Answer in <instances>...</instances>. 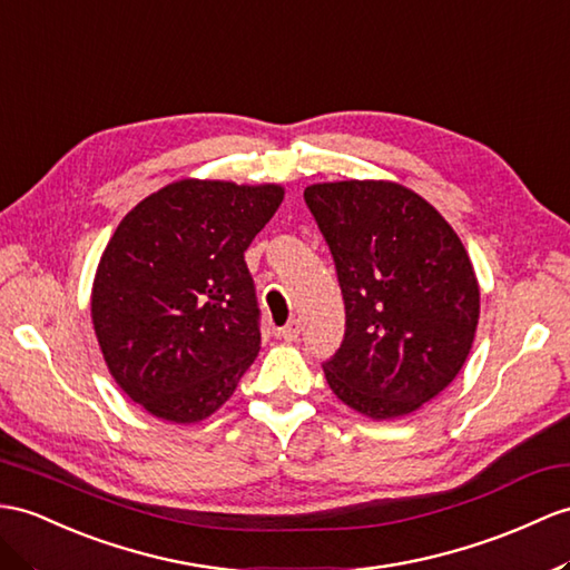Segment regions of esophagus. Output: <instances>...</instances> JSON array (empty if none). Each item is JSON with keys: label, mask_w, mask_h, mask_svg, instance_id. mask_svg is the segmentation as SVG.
I'll return each mask as SVG.
<instances>
[{"label": "esophagus", "mask_w": 570, "mask_h": 570, "mask_svg": "<svg viewBox=\"0 0 570 570\" xmlns=\"http://www.w3.org/2000/svg\"><path fill=\"white\" fill-rule=\"evenodd\" d=\"M277 336H281V338H283V341H287V343L297 341V338H299V324H297V322H289L287 326L277 328Z\"/></svg>", "instance_id": "esophagus-1"}]
</instances>
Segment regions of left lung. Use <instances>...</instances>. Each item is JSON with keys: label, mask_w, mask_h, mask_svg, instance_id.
Here are the masks:
<instances>
[{"label": "left lung", "mask_w": 570, "mask_h": 570, "mask_svg": "<svg viewBox=\"0 0 570 570\" xmlns=\"http://www.w3.org/2000/svg\"><path fill=\"white\" fill-rule=\"evenodd\" d=\"M304 203L345 304L341 348L324 363L328 386L374 421L419 411L474 343L479 283L464 244L433 205L392 180L314 184Z\"/></svg>", "instance_id": "1"}]
</instances>
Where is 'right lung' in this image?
<instances>
[{"mask_svg": "<svg viewBox=\"0 0 570 570\" xmlns=\"http://www.w3.org/2000/svg\"><path fill=\"white\" fill-rule=\"evenodd\" d=\"M281 186L186 178L122 217L101 256L91 318L106 365L135 404L198 423L261 351L244 252L283 203Z\"/></svg>", "mask_w": 570, "mask_h": 570, "instance_id": "obj_1", "label": "right lung"}]
</instances>
